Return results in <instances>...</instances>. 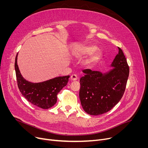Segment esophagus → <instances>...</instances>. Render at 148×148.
<instances>
[{
	"label": "esophagus",
	"instance_id": "1",
	"mask_svg": "<svg viewBox=\"0 0 148 148\" xmlns=\"http://www.w3.org/2000/svg\"><path fill=\"white\" fill-rule=\"evenodd\" d=\"M78 79V77H77V75L75 74H73L71 75V80L72 81H75Z\"/></svg>",
	"mask_w": 148,
	"mask_h": 148
}]
</instances>
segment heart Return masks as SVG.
<instances>
[{"instance_id":"1","label":"heart","mask_w":148,"mask_h":148,"mask_svg":"<svg viewBox=\"0 0 148 148\" xmlns=\"http://www.w3.org/2000/svg\"><path fill=\"white\" fill-rule=\"evenodd\" d=\"M97 50V47L94 45L81 46L76 50L74 54L75 56L79 59H83L90 55L87 59L86 63L91 64L97 62L101 58V53L99 51L95 52Z\"/></svg>"}]
</instances>
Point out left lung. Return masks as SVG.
<instances>
[{
	"label": "left lung",
	"mask_w": 148,
	"mask_h": 148,
	"mask_svg": "<svg viewBox=\"0 0 148 148\" xmlns=\"http://www.w3.org/2000/svg\"><path fill=\"white\" fill-rule=\"evenodd\" d=\"M113 60V69L104 74L87 69L80 80L79 97L83 110L90 115H100L117 104L125 92L130 68L122 50Z\"/></svg>",
	"instance_id": "1"
}]
</instances>
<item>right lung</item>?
I'll list each match as a JSON object with an SVG mask.
<instances>
[{"mask_svg":"<svg viewBox=\"0 0 148 148\" xmlns=\"http://www.w3.org/2000/svg\"><path fill=\"white\" fill-rule=\"evenodd\" d=\"M17 54L15 60V70L18 88L29 102L44 109L53 107L57 102L58 93L68 82L69 75L58 77L42 83H32L21 76L17 65Z\"/></svg>","mask_w":148,"mask_h":148,"instance_id":"right-lung-1","label":"right lung"}]
</instances>
